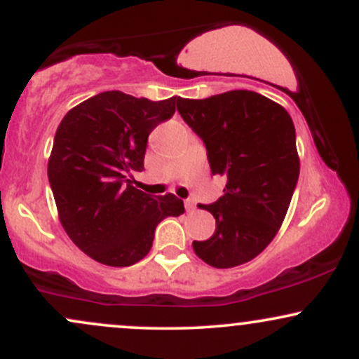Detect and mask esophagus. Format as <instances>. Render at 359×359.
I'll return each instance as SVG.
<instances>
[{
	"label": "esophagus",
	"instance_id": "esophagus-1",
	"mask_svg": "<svg viewBox=\"0 0 359 359\" xmlns=\"http://www.w3.org/2000/svg\"><path fill=\"white\" fill-rule=\"evenodd\" d=\"M185 209H187V212H194L196 211V204H194V201H185Z\"/></svg>",
	"mask_w": 359,
	"mask_h": 359
}]
</instances>
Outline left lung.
Returning <instances> with one entry per match:
<instances>
[{"mask_svg":"<svg viewBox=\"0 0 359 359\" xmlns=\"http://www.w3.org/2000/svg\"><path fill=\"white\" fill-rule=\"evenodd\" d=\"M177 111L203 138L212 175L226 177L224 196L201 205L216 219L196 255L214 269L258 257L278 233L297 185L300 160L290 114L253 90H228L205 100L179 97Z\"/></svg>","mask_w":359,"mask_h":359,"instance_id":"left-lung-1","label":"left lung"}]
</instances>
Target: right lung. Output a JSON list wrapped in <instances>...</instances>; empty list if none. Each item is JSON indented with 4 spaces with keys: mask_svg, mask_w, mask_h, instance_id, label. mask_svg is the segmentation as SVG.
I'll return each mask as SVG.
<instances>
[{
    "mask_svg": "<svg viewBox=\"0 0 359 359\" xmlns=\"http://www.w3.org/2000/svg\"><path fill=\"white\" fill-rule=\"evenodd\" d=\"M177 101L106 90L74 106L57 128L47 170L60 224L102 265H135L150 251L156 224L184 212L174 194L151 197L128 179L143 170L148 135L174 116Z\"/></svg>",
    "mask_w": 359,
    "mask_h": 359,
    "instance_id": "1",
    "label": "right lung"
}]
</instances>
